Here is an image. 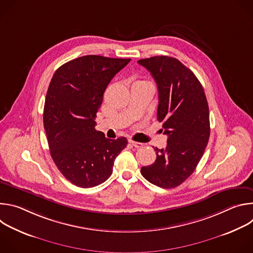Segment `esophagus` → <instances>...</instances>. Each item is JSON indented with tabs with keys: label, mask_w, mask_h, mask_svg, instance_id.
Returning <instances> with one entry per match:
<instances>
[{
	"label": "esophagus",
	"mask_w": 253,
	"mask_h": 253,
	"mask_svg": "<svg viewBox=\"0 0 253 253\" xmlns=\"http://www.w3.org/2000/svg\"><path fill=\"white\" fill-rule=\"evenodd\" d=\"M129 143L131 144L132 146H134L135 148H140V147H142V146H143V144H142V143H140V142H136V141H134V140H132V139H129Z\"/></svg>",
	"instance_id": "1"
}]
</instances>
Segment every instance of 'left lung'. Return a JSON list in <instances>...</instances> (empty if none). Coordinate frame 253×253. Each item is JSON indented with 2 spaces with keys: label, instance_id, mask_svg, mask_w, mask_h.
<instances>
[{
  "label": "left lung",
  "instance_id": "1",
  "mask_svg": "<svg viewBox=\"0 0 253 253\" xmlns=\"http://www.w3.org/2000/svg\"><path fill=\"white\" fill-rule=\"evenodd\" d=\"M138 64L156 82L157 119L168 136L166 148L154 149L155 162L142 167L141 174L158 187L174 188L194 172L207 146L210 123L206 96L193 72L175 58L155 56Z\"/></svg>",
  "mask_w": 253,
  "mask_h": 253
}]
</instances>
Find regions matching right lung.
Wrapping results in <instances>:
<instances>
[{"instance_id": "obj_1", "label": "right lung", "mask_w": 253, "mask_h": 253, "mask_svg": "<svg viewBox=\"0 0 253 253\" xmlns=\"http://www.w3.org/2000/svg\"><path fill=\"white\" fill-rule=\"evenodd\" d=\"M130 61L87 55L65 63L52 77L43 115L50 153L60 172L78 187L105 182L127 146L125 137L108 139L97 131L95 118L108 84Z\"/></svg>"}]
</instances>
